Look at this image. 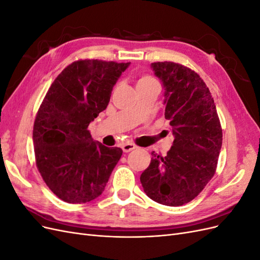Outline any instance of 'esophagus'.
<instances>
[{
	"label": "esophagus",
	"instance_id": "esophagus-1",
	"mask_svg": "<svg viewBox=\"0 0 260 260\" xmlns=\"http://www.w3.org/2000/svg\"><path fill=\"white\" fill-rule=\"evenodd\" d=\"M121 148H122V151H123L124 153H129V152L133 151V149H136V148H137V145L133 144V143H125V144H123V145L121 146Z\"/></svg>",
	"mask_w": 260,
	"mask_h": 260
}]
</instances>
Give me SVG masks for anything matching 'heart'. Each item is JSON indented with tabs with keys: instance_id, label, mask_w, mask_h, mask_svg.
Here are the masks:
<instances>
[{
	"instance_id": "heart-1",
	"label": "heart",
	"mask_w": 260,
	"mask_h": 260,
	"mask_svg": "<svg viewBox=\"0 0 260 260\" xmlns=\"http://www.w3.org/2000/svg\"><path fill=\"white\" fill-rule=\"evenodd\" d=\"M147 84H158V82H157L155 78L148 75H142L137 79V88H139V86L147 85Z\"/></svg>"
}]
</instances>
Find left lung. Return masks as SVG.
Masks as SVG:
<instances>
[{
    "label": "left lung",
    "mask_w": 260,
    "mask_h": 260,
    "mask_svg": "<svg viewBox=\"0 0 260 260\" xmlns=\"http://www.w3.org/2000/svg\"><path fill=\"white\" fill-rule=\"evenodd\" d=\"M165 86V118L175 136L166 156L152 153L140 181L149 199L182 206L214 177L222 145V129L214 99L194 70L174 61L152 62Z\"/></svg>",
    "instance_id": "8db88e82"
}]
</instances>
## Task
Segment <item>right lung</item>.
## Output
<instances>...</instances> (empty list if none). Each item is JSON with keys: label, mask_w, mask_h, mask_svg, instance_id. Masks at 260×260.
<instances>
[{"label": "right lung", "mask_w": 260, "mask_h": 260, "mask_svg": "<svg viewBox=\"0 0 260 260\" xmlns=\"http://www.w3.org/2000/svg\"><path fill=\"white\" fill-rule=\"evenodd\" d=\"M130 62L79 59L56 77L34 124L36 165L50 190L70 204L103 193L122 155L94 142L88 127L107 107L113 86Z\"/></svg>", "instance_id": "add662e5"}]
</instances>
